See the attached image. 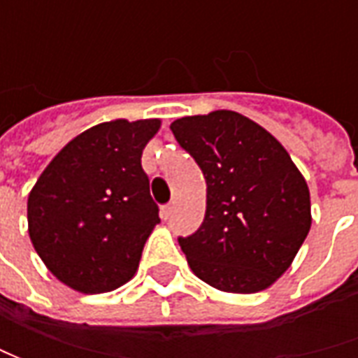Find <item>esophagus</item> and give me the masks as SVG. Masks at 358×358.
<instances>
[{
    "mask_svg": "<svg viewBox=\"0 0 358 358\" xmlns=\"http://www.w3.org/2000/svg\"><path fill=\"white\" fill-rule=\"evenodd\" d=\"M171 215H173V203H169V205H165V207L161 209V217H163V219L167 221V219H169Z\"/></svg>",
    "mask_w": 358,
    "mask_h": 358,
    "instance_id": "esophagus-1",
    "label": "esophagus"
}]
</instances>
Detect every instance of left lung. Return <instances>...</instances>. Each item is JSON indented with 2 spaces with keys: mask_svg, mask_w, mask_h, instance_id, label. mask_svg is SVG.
<instances>
[{
  "mask_svg": "<svg viewBox=\"0 0 358 358\" xmlns=\"http://www.w3.org/2000/svg\"><path fill=\"white\" fill-rule=\"evenodd\" d=\"M171 131L207 183L201 227L179 237L191 271L225 293L271 287L309 235L305 177L267 129L235 111L181 117Z\"/></svg>",
  "mask_w": 358,
  "mask_h": 358,
  "instance_id": "8db88e82",
  "label": "left lung"
}]
</instances>
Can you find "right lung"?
Returning a JSON list of instances; mask_svg holds the SVG:
<instances>
[{
	"label": "right lung",
	"mask_w": 358,
	"mask_h": 358,
	"mask_svg": "<svg viewBox=\"0 0 358 358\" xmlns=\"http://www.w3.org/2000/svg\"><path fill=\"white\" fill-rule=\"evenodd\" d=\"M159 119H115L83 131L41 173L27 199V225L45 267L79 293L129 281L159 207L141 167Z\"/></svg>",
	"instance_id": "obj_1"
}]
</instances>
